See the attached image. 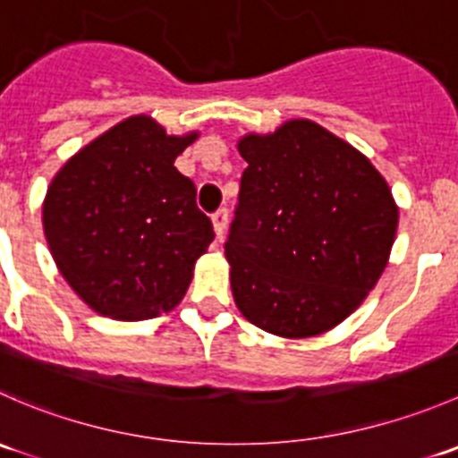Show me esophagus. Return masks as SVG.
I'll list each match as a JSON object with an SVG mask.
<instances>
[{"label": "esophagus", "instance_id": "34e87169", "mask_svg": "<svg viewBox=\"0 0 458 458\" xmlns=\"http://www.w3.org/2000/svg\"><path fill=\"white\" fill-rule=\"evenodd\" d=\"M212 225H215V234H216V242H221L225 234V228H228V210L221 208L212 215Z\"/></svg>", "mask_w": 458, "mask_h": 458}]
</instances>
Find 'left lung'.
<instances>
[{
	"label": "left lung",
	"instance_id": "obj_1",
	"mask_svg": "<svg viewBox=\"0 0 458 458\" xmlns=\"http://www.w3.org/2000/svg\"><path fill=\"white\" fill-rule=\"evenodd\" d=\"M248 161L225 259L239 310L301 339L352 315L381 276L399 210L377 168L326 128L297 119L239 141Z\"/></svg>",
	"mask_w": 458,
	"mask_h": 458
}]
</instances>
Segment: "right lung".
Masks as SVG:
<instances>
[{"label": "right lung", "instance_id": "right-lung-1", "mask_svg": "<svg viewBox=\"0 0 458 458\" xmlns=\"http://www.w3.org/2000/svg\"><path fill=\"white\" fill-rule=\"evenodd\" d=\"M195 137H168L150 117H131L77 152L50 183L46 242L92 310L137 321L182 301L215 239L195 183L174 168Z\"/></svg>", "mask_w": 458, "mask_h": 458}]
</instances>
